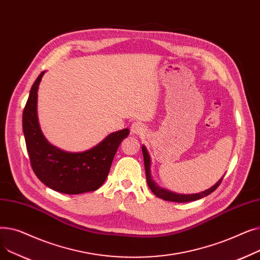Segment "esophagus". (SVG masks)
<instances>
[{
	"instance_id": "34e87169",
	"label": "esophagus",
	"mask_w": 260,
	"mask_h": 260,
	"mask_svg": "<svg viewBox=\"0 0 260 260\" xmlns=\"http://www.w3.org/2000/svg\"><path fill=\"white\" fill-rule=\"evenodd\" d=\"M131 132H132V134H135V135L143 134V133L145 132V127H144V125L142 124V123H140V122H135L134 124H132Z\"/></svg>"
}]
</instances>
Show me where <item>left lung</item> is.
<instances>
[{
  "label": "left lung",
  "instance_id": "8db88e82",
  "mask_svg": "<svg viewBox=\"0 0 260 260\" xmlns=\"http://www.w3.org/2000/svg\"><path fill=\"white\" fill-rule=\"evenodd\" d=\"M142 153H143V160H144V168H145V174H146V181H147V185L149 186V188L152 189V192L159 198L167 200V201H173V202H189V201H195L198 199H201L203 197H207L208 195H210L211 193H213L214 190L219 186V184L221 183L222 178L218 181L215 185H213L211 188L204 190V192L198 193V194H189V195H181V194H176L173 192H170V190L162 188L160 186H158L154 180L152 179L151 176V158H149V155L146 151L145 146H142Z\"/></svg>",
  "mask_w": 260,
  "mask_h": 260
}]
</instances>
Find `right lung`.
<instances>
[{
    "label": "right lung",
    "mask_w": 260,
    "mask_h": 260,
    "mask_svg": "<svg viewBox=\"0 0 260 260\" xmlns=\"http://www.w3.org/2000/svg\"><path fill=\"white\" fill-rule=\"evenodd\" d=\"M44 73L35 81L23 112V132L31 168L41 182L63 194L98 189L107 178L117 149L129 129L112 133L98 145L82 153H67L51 145L40 128L37 114L38 88Z\"/></svg>",
    "instance_id": "right-lung-1"
}]
</instances>
